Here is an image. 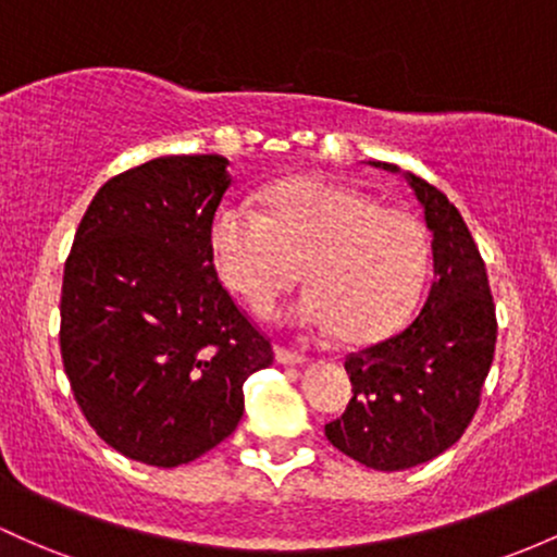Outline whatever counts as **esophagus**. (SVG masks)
<instances>
[{
    "instance_id": "1",
    "label": "esophagus",
    "mask_w": 557,
    "mask_h": 557,
    "mask_svg": "<svg viewBox=\"0 0 557 557\" xmlns=\"http://www.w3.org/2000/svg\"><path fill=\"white\" fill-rule=\"evenodd\" d=\"M274 357H277L280 364H290V368H298V364H307V357L298 351H290V348L274 346Z\"/></svg>"
}]
</instances>
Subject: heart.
<instances>
[{"mask_svg": "<svg viewBox=\"0 0 557 557\" xmlns=\"http://www.w3.org/2000/svg\"><path fill=\"white\" fill-rule=\"evenodd\" d=\"M261 200L264 211L224 203L211 224L213 264L256 311L293 288L301 267L311 288L283 311L293 327L372 341L412 311L431 253L418 216L333 180L285 182Z\"/></svg>", "mask_w": 557, "mask_h": 557, "instance_id": "b5f03b06", "label": "heart"}]
</instances>
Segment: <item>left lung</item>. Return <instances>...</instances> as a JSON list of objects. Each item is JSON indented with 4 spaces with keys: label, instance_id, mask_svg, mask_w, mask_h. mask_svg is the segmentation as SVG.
<instances>
[{
    "label": "left lung",
    "instance_id": "obj_1",
    "mask_svg": "<svg viewBox=\"0 0 557 557\" xmlns=\"http://www.w3.org/2000/svg\"><path fill=\"white\" fill-rule=\"evenodd\" d=\"M396 174L399 166L372 161ZM433 240V283L418 317L381 344L348 354L351 401L327 442L372 470H407L447 451L481 401L497 344L484 259L447 195L405 174Z\"/></svg>",
    "mask_w": 557,
    "mask_h": 557
}]
</instances>
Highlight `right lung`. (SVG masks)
<instances>
[{
  "label": "right lung",
  "mask_w": 557,
  "mask_h": 557,
  "mask_svg": "<svg viewBox=\"0 0 557 557\" xmlns=\"http://www.w3.org/2000/svg\"><path fill=\"white\" fill-rule=\"evenodd\" d=\"M222 156H161L91 198L63 274L60 351L97 436L129 460L176 468L243 418V383L272 364L264 335L216 277Z\"/></svg>",
  "instance_id": "add662e5"
}]
</instances>
